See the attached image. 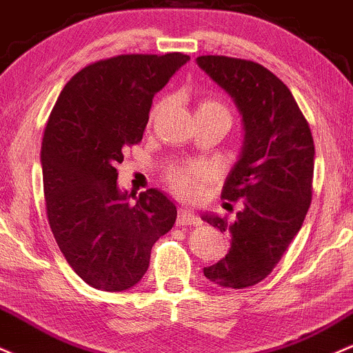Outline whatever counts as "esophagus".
<instances>
[{"label":"esophagus","instance_id":"34e87169","mask_svg":"<svg viewBox=\"0 0 353 353\" xmlns=\"http://www.w3.org/2000/svg\"><path fill=\"white\" fill-rule=\"evenodd\" d=\"M201 220L188 208H180L178 212V225H200Z\"/></svg>","mask_w":353,"mask_h":353}]
</instances>
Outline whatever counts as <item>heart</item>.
Segmentation results:
<instances>
[{"label":"heart","mask_w":353,"mask_h":353,"mask_svg":"<svg viewBox=\"0 0 353 353\" xmlns=\"http://www.w3.org/2000/svg\"><path fill=\"white\" fill-rule=\"evenodd\" d=\"M196 112H223L228 114L227 108H225L223 105H220L219 101L213 100L200 103ZM205 176H207V170H205L203 166H192V168H183L173 172L172 176H170V181H172L173 188H175L180 195L195 196L198 193V183H200V180H203Z\"/></svg>","instance_id":"b5f03b06"}]
</instances>
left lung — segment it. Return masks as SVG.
Here are the masks:
<instances>
[{
    "label": "left lung",
    "instance_id": "left-lung-1",
    "mask_svg": "<svg viewBox=\"0 0 353 353\" xmlns=\"http://www.w3.org/2000/svg\"><path fill=\"white\" fill-rule=\"evenodd\" d=\"M196 65L232 97L243 125L221 192L223 200H240L241 210L233 221L201 215L232 236L227 255L203 273L220 287L247 288L270 275L302 228L312 200L314 138L292 91L262 65L228 57H198Z\"/></svg>",
    "mask_w": 353,
    "mask_h": 353
}]
</instances>
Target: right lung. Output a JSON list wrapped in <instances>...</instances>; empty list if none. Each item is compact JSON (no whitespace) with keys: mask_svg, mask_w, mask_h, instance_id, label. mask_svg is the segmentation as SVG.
<instances>
[{"mask_svg":"<svg viewBox=\"0 0 353 353\" xmlns=\"http://www.w3.org/2000/svg\"><path fill=\"white\" fill-rule=\"evenodd\" d=\"M187 61L181 53L97 61L66 83L50 114L41 145L50 227L70 267L98 290L133 288L176 220L175 203L157 188L130 203L114 166L141 141L153 98Z\"/></svg>","mask_w":353,"mask_h":353,"instance_id":"right-lung-1","label":"right lung"}]
</instances>
